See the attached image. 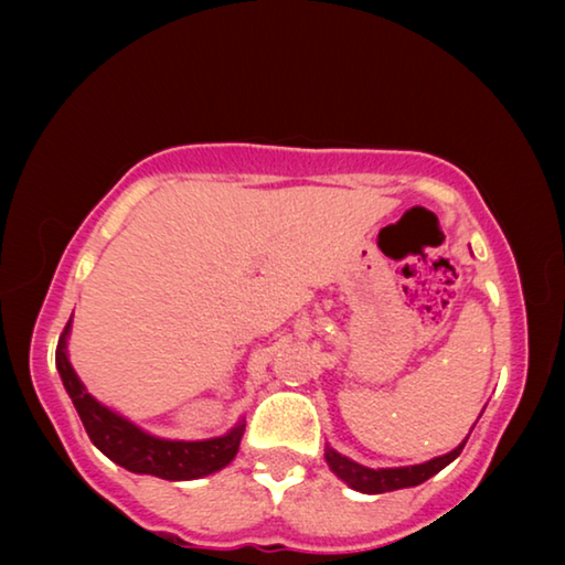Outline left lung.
<instances>
[{"mask_svg":"<svg viewBox=\"0 0 565 565\" xmlns=\"http://www.w3.org/2000/svg\"><path fill=\"white\" fill-rule=\"evenodd\" d=\"M461 451H463V444L454 448L451 454L434 458V461L406 466V468H379V471H374V468L353 463L347 456L327 448V463L331 466V471L341 478V481H347L351 486V489H356L361 493H386V491L408 489V486L424 483L426 478H431L434 473H438L441 468L451 463Z\"/></svg>","mask_w":565,"mask_h":565,"instance_id":"1","label":"left lung"}]
</instances>
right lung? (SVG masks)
<instances>
[{"label":"right lung","mask_w":565,"mask_h":565,"mask_svg":"<svg viewBox=\"0 0 565 565\" xmlns=\"http://www.w3.org/2000/svg\"><path fill=\"white\" fill-rule=\"evenodd\" d=\"M66 331H70V323H66L62 339L56 343V369H60L66 394L72 396V404L76 414H79L84 428H87L92 444L104 456L111 458L114 463H119L134 473H151L167 478V481H189V478L218 471V468H224L236 456L244 436L242 424L232 434L222 438H209V441H164V438H154L139 431L129 420H124L121 416L111 414L109 408H104L99 401H94L84 391L70 359H66Z\"/></svg>","instance_id":"obj_1"}]
</instances>
